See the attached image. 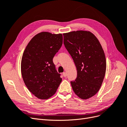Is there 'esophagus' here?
I'll return each mask as SVG.
<instances>
[{"mask_svg": "<svg viewBox=\"0 0 127 127\" xmlns=\"http://www.w3.org/2000/svg\"><path fill=\"white\" fill-rule=\"evenodd\" d=\"M63 76L64 77H66L67 76V73L66 72H63Z\"/></svg>", "mask_w": 127, "mask_h": 127, "instance_id": "34e87169", "label": "esophagus"}]
</instances>
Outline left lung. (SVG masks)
<instances>
[{"instance_id":"left-lung-1","label":"left lung","mask_w":127,"mask_h":127,"mask_svg":"<svg viewBox=\"0 0 127 127\" xmlns=\"http://www.w3.org/2000/svg\"><path fill=\"white\" fill-rule=\"evenodd\" d=\"M64 43L74 61L77 76L70 82L78 96L86 99L100 88L104 78L106 63L104 52L94 34L86 31L63 34Z\"/></svg>"}]
</instances>
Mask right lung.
<instances>
[{
	"mask_svg": "<svg viewBox=\"0 0 127 127\" xmlns=\"http://www.w3.org/2000/svg\"><path fill=\"white\" fill-rule=\"evenodd\" d=\"M62 34L42 32L29 42L23 54L21 73L27 88L39 99L54 95L62 81L53 58L63 44Z\"/></svg>",
	"mask_w": 127,
	"mask_h": 127,
	"instance_id": "add662e5",
	"label": "right lung"
}]
</instances>
